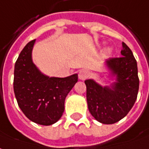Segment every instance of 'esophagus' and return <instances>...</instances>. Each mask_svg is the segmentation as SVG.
<instances>
[{
  "label": "esophagus",
  "mask_w": 149,
  "mask_h": 149,
  "mask_svg": "<svg viewBox=\"0 0 149 149\" xmlns=\"http://www.w3.org/2000/svg\"><path fill=\"white\" fill-rule=\"evenodd\" d=\"M90 76V72L88 70H85V69H82L79 71V78L80 80H85Z\"/></svg>",
  "instance_id": "34e87169"
}]
</instances>
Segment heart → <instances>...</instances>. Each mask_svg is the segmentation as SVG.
<instances>
[{"label":"heart","instance_id":"obj_1","mask_svg":"<svg viewBox=\"0 0 149 149\" xmlns=\"http://www.w3.org/2000/svg\"><path fill=\"white\" fill-rule=\"evenodd\" d=\"M105 52H106V54H108V55H109V54L111 53V48H109V47H108V48H106V51H105Z\"/></svg>","mask_w":149,"mask_h":149}]
</instances>
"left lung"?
<instances>
[{
    "label": "left lung",
    "mask_w": 149,
    "mask_h": 149,
    "mask_svg": "<svg viewBox=\"0 0 149 149\" xmlns=\"http://www.w3.org/2000/svg\"><path fill=\"white\" fill-rule=\"evenodd\" d=\"M122 56L105 62L116 80L102 86L94 79L85 81L89 111L97 121L110 125L124 118L134 105L139 90L137 63L132 51L122 43Z\"/></svg>",
    "instance_id": "1"
}]
</instances>
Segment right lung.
I'll list each match as a JSON object with an SVG mask.
<instances>
[{
  "label": "right lung",
  "instance_id": "right-lung-1",
  "mask_svg": "<svg viewBox=\"0 0 149 149\" xmlns=\"http://www.w3.org/2000/svg\"><path fill=\"white\" fill-rule=\"evenodd\" d=\"M35 42L27 43L15 63L14 93L18 106L29 120L51 125L62 117L65 98L78 82V74L66 78L43 74L32 61Z\"/></svg>",
  "mask_w": 149,
  "mask_h": 149
}]
</instances>
